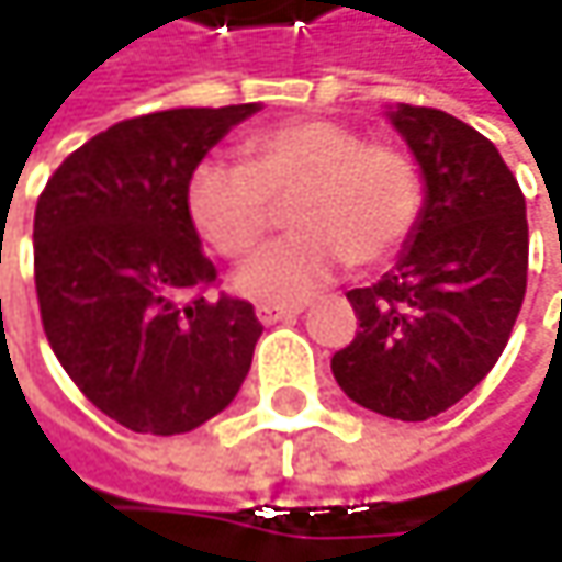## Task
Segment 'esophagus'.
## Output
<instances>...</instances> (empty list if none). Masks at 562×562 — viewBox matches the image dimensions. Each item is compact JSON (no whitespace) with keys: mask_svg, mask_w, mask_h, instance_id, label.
<instances>
[{"mask_svg":"<svg viewBox=\"0 0 562 562\" xmlns=\"http://www.w3.org/2000/svg\"><path fill=\"white\" fill-rule=\"evenodd\" d=\"M302 312V305H257V318L263 325H277V322H292Z\"/></svg>","mask_w":562,"mask_h":562,"instance_id":"obj_1","label":"esophagus"}]
</instances>
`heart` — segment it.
I'll return each mask as SVG.
<instances>
[{
  "label": "heart",
  "instance_id": "heart-1",
  "mask_svg": "<svg viewBox=\"0 0 562 562\" xmlns=\"http://www.w3.org/2000/svg\"><path fill=\"white\" fill-rule=\"evenodd\" d=\"M285 204L292 237L234 280L257 302H302L348 260L358 270L393 260L419 224L423 184L403 149L341 120L299 116L247 136L240 166L201 162L184 188L194 234L224 260L247 257Z\"/></svg>",
  "mask_w": 562,
  "mask_h": 562
}]
</instances>
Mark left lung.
Here are the masks:
<instances>
[{
  "instance_id": "1",
  "label": "left lung",
  "mask_w": 562,
  "mask_h": 562,
  "mask_svg": "<svg viewBox=\"0 0 562 562\" xmlns=\"http://www.w3.org/2000/svg\"><path fill=\"white\" fill-rule=\"evenodd\" d=\"M391 120L423 166L426 207L391 273L348 292L358 331L331 374L355 403L419 423L502 358L527 289V214L514 171L479 130L409 103Z\"/></svg>"
}]
</instances>
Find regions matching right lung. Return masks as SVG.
I'll return each mask as SVG.
<instances>
[{
  "label": "right lung",
  "mask_w": 562,
  "mask_h": 562,
  "mask_svg": "<svg viewBox=\"0 0 562 562\" xmlns=\"http://www.w3.org/2000/svg\"><path fill=\"white\" fill-rule=\"evenodd\" d=\"M257 103L123 120L70 153L35 207V289L48 345L100 413L175 436L240 391L263 325L217 289L184 188Z\"/></svg>",
  "instance_id": "obj_1"
}]
</instances>
